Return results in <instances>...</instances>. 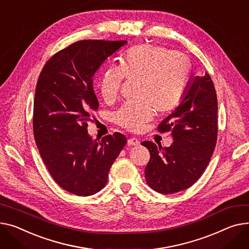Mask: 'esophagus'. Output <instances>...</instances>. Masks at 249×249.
Segmentation results:
<instances>
[{
    "mask_svg": "<svg viewBox=\"0 0 249 249\" xmlns=\"http://www.w3.org/2000/svg\"><path fill=\"white\" fill-rule=\"evenodd\" d=\"M127 143L130 146H138V145H140V141L137 138H130V139H128Z\"/></svg>",
    "mask_w": 249,
    "mask_h": 249,
    "instance_id": "esophagus-1",
    "label": "esophagus"
}]
</instances>
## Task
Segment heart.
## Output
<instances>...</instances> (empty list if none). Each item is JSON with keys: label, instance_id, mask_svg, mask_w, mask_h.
I'll list each match as a JSON object with an SVG mask.
<instances>
[{"label": "heart", "instance_id": "obj_1", "mask_svg": "<svg viewBox=\"0 0 249 249\" xmlns=\"http://www.w3.org/2000/svg\"><path fill=\"white\" fill-rule=\"evenodd\" d=\"M191 65L182 53L154 45H138L123 55L119 68L107 69L99 81L104 101L111 103L119 95L123 78L137 80L136 98L115 113V121L130 131H139L154 115L175 109L184 95Z\"/></svg>", "mask_w": 249, "mask_h": 249}]
</instances>
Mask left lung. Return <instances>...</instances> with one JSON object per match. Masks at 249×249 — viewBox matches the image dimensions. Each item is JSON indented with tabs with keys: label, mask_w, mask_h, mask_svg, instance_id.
<instances>
[{
	"label": "left lung",
	"mask_w": 249,
	"mask_h": 249,
	"mask_svg": "<svg viewBox=\"0 0 249 249\" xmlns=\"http://www.w3.org/2000/svg\"><path fill=\"white\" fill-rule=\"evenodd\" d=\"M158 131H171L174 141L164 148L142 142L150 152L145 167L147 184L162 194L190 187L206 169L217 140V97L209 74L189 79L179 105Z\"/></svg>",
	"instance_id": "left-lung-1"
}]
</instances>
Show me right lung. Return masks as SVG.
Instances as JSON below:
<instances>
[{
	"mask_svg": "<svg viewBox=\"0 0 249 249\" xmlns=\"http://www.w3.org/2000/svg\"><path fill=\"white\" fill-rule=\"evenodd\" d=\"M126 41L84 40L50 59L39 76L33 129L40 155L58 185L78 196H90L107 183L114 160L127 143L116 132L101 141L87 131L99 107L93 77Z\"/></svg>",
	"mask_w": 249,
	"mask_h": 249,
	"instance_id": "right-lung-1",
	"label": "right lung"
}]
</instances>
